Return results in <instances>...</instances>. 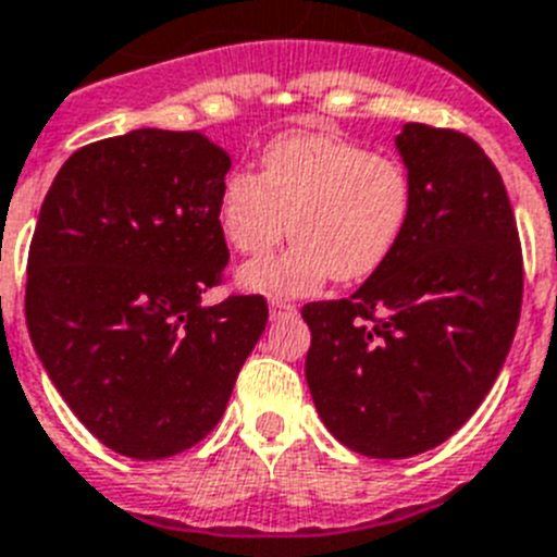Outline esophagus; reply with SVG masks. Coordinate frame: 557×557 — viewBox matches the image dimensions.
<instances>
[{
  "instance_id": "1",
  "label": "esophagus",
  "mask_w": 557,
  "mask_h": 557,
  "mask_svg": "<svg viewBox=\"0 0 557 557\" xmlns=\"http://www.w3.org/2000/svg\"><path fill=\"white\" fill-rule=\"evenodd\" d=\"M298 312L296 304L289 301H270V321H282V318H293Z\"/></svg>"
}]
</instances>
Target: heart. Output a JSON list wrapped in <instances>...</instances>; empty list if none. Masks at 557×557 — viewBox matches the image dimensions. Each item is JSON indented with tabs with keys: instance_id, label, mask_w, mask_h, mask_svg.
Masks as SVG:
<instances>
[{
	"instance_id": "1",
	"label": "heart",
	"mask_w": 557,
	"mask_h": 557,
	"mask_svg": "<svg viewBox=\"0 0 557 557\" xmlns=\"http://www.w3.org/2000/svg\"><path fill=\"white\" fill-rule=\"evenodd\" d=\"M411 213V180L394 157L324 132H289L261 154V177L236 171L216 220L242 256H268L284 231L296 245L256 261L239 287L261 296H307L326 278L363 282L386 264Z\"/></svg>"
}]
</instances>
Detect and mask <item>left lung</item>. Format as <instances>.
<instances>
[{
    "mask_svg": "<svg viewBox=\"0 0 557 557\" xmlns=\"http://www.w3.org/2000/svg\"><path fill=\"white\" fill-rule=\"evenodd\" d=\"M411 213L386 264L341 301L301 310L307 383L346 448L408 459L456 434L496 383L521 315V245L491 157L462 132L394 137Z\"/></svg>",
    "mask_w": 557,
    "mask_h": 557,
    "instance_id": "left-lung-1",
    "label": "left lung"
}]
</instances>
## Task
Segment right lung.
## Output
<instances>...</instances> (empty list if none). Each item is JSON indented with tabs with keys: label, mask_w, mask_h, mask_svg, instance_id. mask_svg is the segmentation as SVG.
Returning <instances> with one entry per match:
<instances>
[{
	"label": "right lung",
	"mask_w": 557,
	"mask_h": 557,
	"mask_svg": "<svg viewBox=\"0 0 557 557\" xmlns=\"http://www.w3.org/2000/svg\"><path fill=\"white\" fill-rule=\"evenodd\" d=\"M231 157L202 132L135 129L75 151L27 259L33 349L89 434L129 459L206 440L268 324L261 296L206 307L227 245Z\"/></svg>",
	"instance_id": "obj_1"
}]
</instances>
